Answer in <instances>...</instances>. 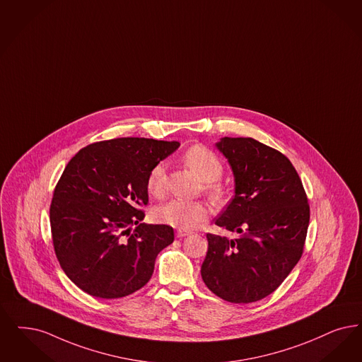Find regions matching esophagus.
<instances>
[{
	"mask_svg": "<svg viewBox=\"0 0 362 362\" xmlns=\"http://www.w3.org/2000/svg\"><path fill=\"white\" fill-rule=\"evenodd\" d=\"M189 234H192V232H187V230H177V232H176V237H177V238H183V237L189 235Z\"/></svg>",
	"mask_w": 362,
	"mask_h": 362,
	"instance_id": "esophagus-1",
	"label": "esophagus"
}]
</instances>
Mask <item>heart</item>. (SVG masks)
Instances as JSON below:
<instances>
[{
	"mask_svg": "<svg viewBox=\"0 0 362 362\" xmlns=\"http://www.w3.org/2000/svg\"><path fill=\"white\" fill-rule=\"evenodd\" d=\"M183 163L189 170L198 175L204 183L206 191L217 202H222L226 198V187L218 182L222 176L223 165L217 155L204 145H192L183 155ZM167 186V171L165 163H156L146 177V189L155 197L161 198ZM211 213V207L203 201H183L173 199L170 202L160 204L155 209L153 217L160 222L177 229H194Z\"/></svg>",
	"mask_w": 362,
	"mask_h": 362,
	"instance_id": "heart-1",
	"label": "heart"
}]
</instances>
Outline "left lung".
Returning a JSON list of instances; mask_svg holds the SVG:
<instances>
[{"mask_svg": "<svg viewBox=\"0 0 362 362\" xmlns=\"http://www.w3.org/2000/svg\"><path fill=\"white\" fill-rule=\"evenodd\" d=\"M217 148L232 165L235 195L216 225L240 233H207L203 281L230 303L272 293L303 255L310 206L302 180L281 152L252 137H223Z\"/></svg>", "mask_w": 362, "mask_h": 362, "instance_id": "1", "label": "left lung"}]
</instances>
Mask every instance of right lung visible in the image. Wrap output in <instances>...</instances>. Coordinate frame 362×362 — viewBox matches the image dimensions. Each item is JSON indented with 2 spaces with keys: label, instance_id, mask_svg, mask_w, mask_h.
<instances>
[{
  "label": "right lung",
  "instance_id": "add662e5",
  "mask_svg": "<svg viewBox=\"0 0 362 362\" xmlns=\"http://www.w3.org/2000/svg\"><path fill=\"white\" fill-rule=\"evenodd\" d=\"M179 145L119 137L87 145L66 165L49 207L52 244L64 274L88 295L116 299L144 287L160 250L174 243L171 226L140 222L151 168Z\"/></svg>",
  "mask_w": 362,
  "mask_h": 362
}]
</instances>
